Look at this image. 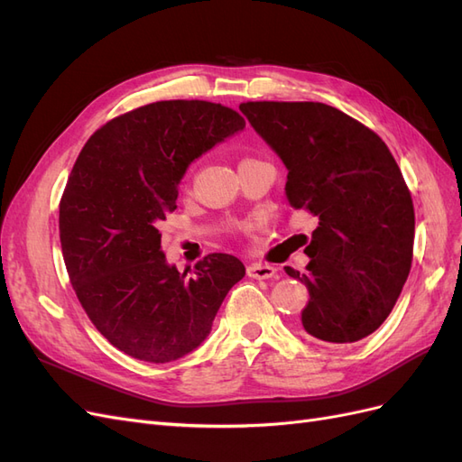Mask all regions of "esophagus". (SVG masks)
I'll use <instances>...</instances> for the list:
<instances>
[{
    "label": "esophagus",
    "mask_w": 462,
    "mask_h": 462,
    "mask_svg": "<svg viewBox=\"0 0 462 462\" xmlns=\"http://www.w3.org/2000/svg\"><path fill=\"white\" fill-rule=\"evenodd\" d=\"M246 273L248 277L253 279H270L277 273V270L273 268V265H268V263H250L246 268Z\"/></svg>",
    "instance_id": "obj_1"
}]
</instances>
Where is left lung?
I'll use <instances>...</instances> for the list:
<instances>
[{
	"instance_id": "8db88e82",
	"label": "left lung",
	"mask_w": 462,
	"mask_h": 462,
	"mask_svg": "<svg viewBox=\"0 0 462 462\" xmlns=\"http://www.w3.org/2000/svg\"><path fill=\"white\" fill-rule=\"evenodd\" d=\"M239 109L287 167L285 194L318 227L306 272L302 331L355 343L393 310L412 263L414 208L385 143L337 107L319 102H246Z\"/></svg>"
}]
</instances>
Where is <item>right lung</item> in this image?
I'll return each mask as SVG.
<instances>
[{"mask_svg": "<svg viewBox=\"0 0 462 462\" xmlns=\"http://www.w3.org/2000/svg\"><path fill=\"white\" fill-rule=\"evenodd\" d=\"M243 129L231 107L167 100L107 121L80 150L60 204L63 260L90 321L125 355L156 365L189 355L245 277L221 253L180 273L158 231L189 165Z\"/></svg>", "mask_w": 462, "mask_h": 462, "instance_id": "obj_1", "label": "right lung"}]
</instances>
